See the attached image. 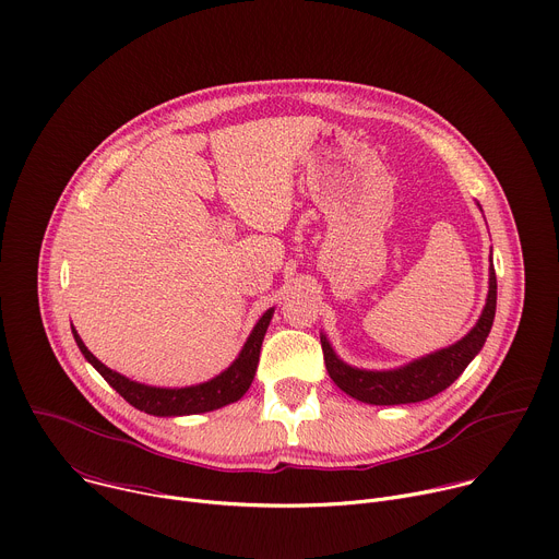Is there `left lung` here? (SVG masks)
<instances>
[{"label":"left lung","mask_w":559,"mask_h":559,"mask_svg":"<svg viewBox=\"0 0 559 559\" xmlns=\"http://www.w3.org/2000/svg\"><path fill=\"white\" fill-rule=\"evenodd\" d=\"M496 300L498 281L491 263L487 305L475 328L455 345L391 371H365L349 367L334 354L330 341L321 336L330 378L356 401L369 405H409L427 401V397L444 391L483 349L496 318Z\"/></svg>","instance_id":"left-lung-1"}]
</instances>
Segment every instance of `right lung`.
Here are the masks:
<instances>
[{
	"mask_svg": "<svg viewBox=\"0 0 559 559\" xmlns=\"http://www.w3.org/2000/svg\"><path fill=\"white\" fill-rule=\"evenodd\" d=\"M272 313H274V309H267L261 316V321L252 330L241 354H238V358L223 373H218L216 378H212L207 382L181 386V389H164V386H150V384L134 382V380L108 369L104 362H99L88 352V347L84 345L82 338H79V334L74 330H72V336L76 341V347L82 349V354L86 356V360L104 376V380L112 389H117L119 395L126 397L132 407H136L139 412H145L150 416H190V414L214 412L229 403H236L238 397H241L250 389L254 373H257L261 345H263L267 325L272 321Z\"/></svg>",
	"mask_w": 559,
	"mask_h": 559,
	"instance_id": "add662e5",
	"label": "right lung"
}]
</instances>
